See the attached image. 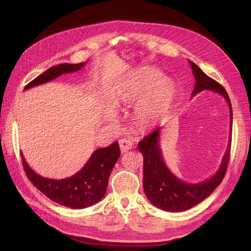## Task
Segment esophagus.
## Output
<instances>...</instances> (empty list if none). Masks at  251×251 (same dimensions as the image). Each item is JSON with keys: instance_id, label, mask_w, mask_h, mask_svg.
I'll return each instance as SVG.
<instances>
[{"instance_id": "1", "label": "esophagus", "mask_w": 251, "mask_h": 251, "mask_svg": "<svg viewBox=\"0 0 251 251\" xmlns=\"http://www.w3.org/2000/svg\"><path fill=\"white\" fill-rule=\"evenodd\" d=\"M131 148H132L131 140H129V139H121L120 140V149L123 153L130 150Z\"/></svg>"}]
</instances>
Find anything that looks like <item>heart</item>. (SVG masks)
I'll return each instance as SVG.
<instances>
[{
  "label": "heart",
  "mask_w": 251,
  "mask_h": 251,
  "mask_svg": "<svg viewBox=\"0 0 251 251\" xmlns=\"http://www.w3.org/2000/svg\"><path fill=\"white\" fill-rule=\"evenodd\" d=\"M176 84L153 68H142L131 73L119 88L123 101L141 99L135 109V119L143 128L155 126L167 114L176 98Z\"/></svg>",
  "instance_id": "1"
}]
</instances>
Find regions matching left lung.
I'll return each instance as SVG.
<instances>
[{
	"label": "left lung",
	"instance_id": "8db88e82",
	"mask_svg": "<svg viewBox=\"0 0 251 251\" xmlns=\"http://www.w3.org/2000/svg\"><path fill=\"white\" fill-rule=\"evenodd\" d=\"M196 79L192 96L201 90L209 89L222 95L230 106L231 126L233 112L230 98L225 87L201 70L194 62L189 61ZM161 128H156L152 134L146 136L138 143L139 151L143 155V189L145 193L154 206L166 211H184L200 204L209 196L225 178L231 152V140L228 142L225 156L218 172L210 179L200 183H185L178 179L167 168L162 157L159 148Z\"/></svg>",
	"mask_w": 251,
	"mask_h": 251
}]
</instances>
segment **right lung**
Segmentation results:
<instances>
[{"label":"right lung","mask_w":251,"mask_h":251,"mask_svg":"<svg viewBox=\"0 0 251 251\" xmlns=\"http://www.w3.org/2000/svg\"><path fill=\"white\" fill-rule=\"evenodd\" d=\"M85 65L86 62L76 63V65L61 63L56 67H51L31 81L25 89L50 82L51 79H55L63 73L75 72ZM120 155L119 142H113L106 148L97 149L78 173L70 178L61 180L44 178L36 174L26 164L23 153H21V161L26 177L50 200L73 209H82L96 204L104 196L111 172Z\"/></svg>","instance_id":"obj_1"}]
</instances>
